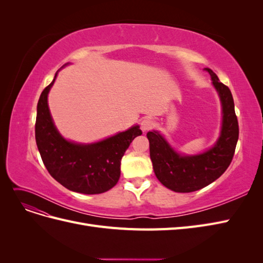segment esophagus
<instances>
[{"instance_id": "obj_1", "label": "esophagus", "mask_w": 263, "mask_h": 263, "mask_svg": "<svg viewBox=\"0 0 263 263\" xmlns=\"http://www.w3.org/2000/svg\"><path fill=\"white\" fill-rule=\"evenodd\" d=\"M153 126H154V122L151 121V119H150V118H148V117H146V118L142 119L141 123H140L141 129L144 130V132H147V130L151 129V128H153Z\"/></svg>"}]
</instances>
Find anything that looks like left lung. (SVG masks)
Instances as JSON below:
<instances>
[{"instance_id": "1", "label": "left lung", "mask_w": 263, "mask_h": 263, "mask_svg": "<svg viewBox=\"0 0 263 263\" xmlns=\"http://www.w3.org/2000/svg\"><path fill=\"white\" fill-rule=\"evenodd\" d=\"M204 70L210 73L221 103V130L215 145L202 154L181 155L159 132L147 133L156 177L174 192H194L217 180L232 162L239 136L232 92L210 68Z\"/></svg>"}]
</instances>
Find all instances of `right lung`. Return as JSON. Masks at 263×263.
<instances>
[{
    "instance_id": "add662e5",
    "label": "right lung",
    "mask_w": 263,
    "mask_h": 263,
    "mask_svg": "<svg viewBox=\"0 0 263 263\" xmlns=\"http://www.w3.org/2000/svg\"><path fill=\"white\" fill-rule=\"evenodd\" d=\"M57 74L45 87L37 104L35 137L39 154L50 176L68 190L82 194L104 193L116 185L125 151L142 133L135 125L93 144H78L63 138L48 107V93Z\"/></svg>"
}]
</instances>
